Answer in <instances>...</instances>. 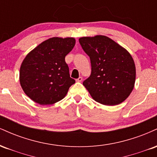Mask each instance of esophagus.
Instances as JSON below:
<instances>
[{
	"label": "esophagus",
	"mask_w": 157,
	"mask_h": 157,
	"mask_svg": "<svg viewBox=\"0 0 157 157\" xmlns=\"http://www.w3.org/2000/svg\"><path fill=\"white\" fill-rule=\"evenodd\" d=\"M82 77H78V78H77V80H76L77 82H80L81 81H82Z\"/></svg>",
	"instance_id": "obj_1"
}]
</instances>
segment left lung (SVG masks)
<instances>
[{"instance_id": "1", "label": "left lung", "mask_w": 157, "mask_h": 157, "mask_svg": "<svg viewBox=\"0 0 157 157\" xmlns=\"http://www.w3.org/2000/svg\"><path fill=\"white\" fill-rule=\"evenodd\" d=\"M79 42L91 60V75L82 84L91 97L105 105L125 101L136 80V67L131 54L104 35L82 37Z\"/></svg>"}]
</instances>
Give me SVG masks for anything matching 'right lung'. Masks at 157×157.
<instances>
[{
	"instance_id": "1",
	"label": "right lung",
	"mask_w": 157,
	"mask_h": 157,
	"mask_svg": "<svg viewBox=\"0 0 157 157\" xmlns=\"http://www.w3.org/2000/svg\"><path fill=\"white\" fill-rule=\"evenodd\" d=\"M74 37H54L36 46L20 68V83L24 93L40 105H52L63 99L75 82L69 75L65 57L75 45Z\"/></svg>"
}]
</instances>
